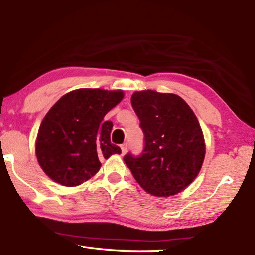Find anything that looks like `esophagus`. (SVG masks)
Instances as JSON below:
<instances>
[{"label":"esophagus","mask_w":255,"mask_h":255,"mask_svg":"<svg viewBox=\"0 0 255 255\" xmlns=\"http://www.w3.org/2000/svg\"><path fill=\"white\" fill-rule=\"evenodd\" d=\"M120 148H122V154H123V155L126 154L127 150H128V144H127V143L123 144L122 146H120Z\"/></svg>","instance_id":"obj_1"}]
</instances>
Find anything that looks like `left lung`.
<instances>
[{
	"instance_id": "1",
	"label": "left lung",
	"mask_w": 255,
	"mask_h": 255,
	"mask_svg": "<svg viewBox=\"0 0 255 255\" xmlns=\"http://www.w3.org/2000/svg\"><path fill=\"white\" fill-rule=\"evenodd\" d=\"M131 106L140 122L145 146L124 161L146 192L174 196L196 179L205 158V140L195 112L182 98L153 90L135 92Z\"/></svg>"
}]
</instances>
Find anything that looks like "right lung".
<instances>
[{
  "label": "right lung",
  "mask_w": 255,
  "mask_h": 255,
  "mask_svg": "<svg viewBox=\"0 0 255 255\" xmlns=\"http://www.w3.org/2000/svg\"><path fill=\"white\" fill-rule=\"evenodd\" d=\"M124 92L79 89L66 93L40 124L36 155L49 178L65 187L80 185L100 170V157L120 154L111 144V122L103 118L123 100Z\"/></svg>",
  "instance_id": "right-lung-1"
}]
</instances>
